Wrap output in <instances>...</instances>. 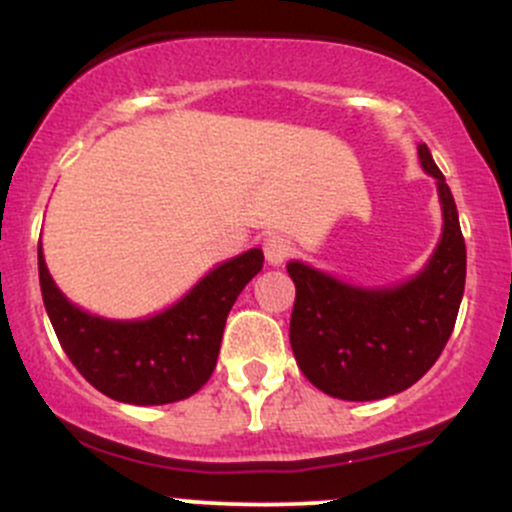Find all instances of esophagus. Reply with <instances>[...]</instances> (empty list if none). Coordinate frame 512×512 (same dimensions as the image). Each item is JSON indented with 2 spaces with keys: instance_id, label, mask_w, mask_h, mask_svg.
<instances>
[{
  "instance_id": "34e87169",
  "label": "esophagus",
  "mask_w": 512,
  "mask_h": 512,
  "mask_svg": "<svg viewBox=\"0 0 512 512\" xmlns=\"http://www.w3.org/2000/svg\"><path fill=\"white\" fill-rule=\"evenodd\" d=\"M263 254L271 266H283L290 256H293V244L285 236H268L263 241Z\"/></svg>"
}]
</instances>
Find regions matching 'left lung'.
Returning a JSON list of instances; mask_svg holds the SVG:
<instances>
[{"label":"left lung","instance_id":"8db88e82","mask_svg":"<svg viewBox=\"0 0 512 512\" xmlns=\"http://www.w3.org/2000/svg\"><path fill=\"white\" fill-rule=\"evenodd\" d=\"M422 168L437 178L444 234L425 271L388 290H361L290 261L295 283L290 346L307 381L342 400H381L430 371L447 346L466 283V244L452 190L417 146Z\"/></svg>","mask_w":512,"mask_h":512}]
</instances>
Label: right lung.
<instances>
[{"label":"right lung","instance_id":"obj_1","mask_svg":"<svg viewBox=\"0 0 512 512\" xmlns=\"http://www.w3.org/2000/svg\"><path fill=\"white\" fill-rule=\"evenodd\" d=\"M261 268V249H251L214 268L161 315L112 322L70 305L38 249L43 305L60 346L87 383L131 405L185 400L210 381L229 310Z\"/></svg>","mask_w":512,"mask_h":512}]
</instances>
